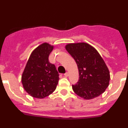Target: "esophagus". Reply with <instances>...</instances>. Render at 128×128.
Here are the masks:
<instances>
[{"instance_id":"34e87169","label":"esophagus","mask_w":128,"mask_h":128,"mask_svg":"<svg viewBox=\"0 0 128 128\" xmlns=\"http://www.w3.org/2000/svg\"><path fill=\"white\" fill-rule=\"evenodd\" d=\"M65 77H68V72H66V73H65Z\"/></svg>"}]
</instances>
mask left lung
Listing matches in <instances>:
<instances>
[{
  "label": "left lung",
  "instance_id": "left-lung-1",
  "mask_svg": "<svg viewBox=\"0 0 128 128\" xmlns=\"http://www.w3.org/2000/svg\"><path fill=\"white\" fill-rule=\"evenodd\" d=\"M65 48L76 61L79 70V81L72 85L74 92L84 99L102 94L109 85L110 76L98 50L83 42L68 44Z\"/></svg>",
  "mask_w": 128,
  "mask_h": 128
}]
</instances>
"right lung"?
Listing matches in <instances>:
<instances>
[{
	"mask_svg": "<svg viewBox=\"0 0 128 128\" xmlns=\"http://www.w3.org/2000/svg\"><path fill=\"white\" fill-rule=\"evenodd\" d=\"M54 46L44 43L30 54L22 76L24 88L33 98L43 99L56 90L59 74L56 66L48 61Z\"/></svg>",
	"mask_w": 128,
	"mask_h": 128,
	"instance_id": "add662e5",
	"label": "right lung"
}]
</instances>
